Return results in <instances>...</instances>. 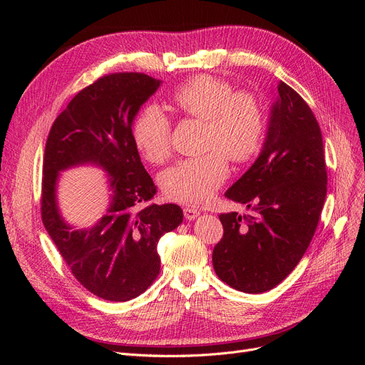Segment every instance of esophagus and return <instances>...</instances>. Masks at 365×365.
<instances>
[{
	"mask_svg": "<svg viewBox=\"0 0 365 365\" xmlns=\"http://www.w3.org/2000/svg\"><path fill=\"white\" fill-rule=\"evenodd\" d=\"M183 213H185V217H186L187 220H194V219H197V217L200 216V210L195 208V207H192V205H186V207L183 208Z\"/></svg>",
	"mask_w": 365,
	"mask_h": 365,
	"instance_id": "obj_1",
	"label": "esophagus"
}]
</instances>
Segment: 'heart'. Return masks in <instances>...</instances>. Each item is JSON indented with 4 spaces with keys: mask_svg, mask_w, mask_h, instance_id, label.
Wrapping results in <instances>:
<instances>
[{
    "mask_svg": "<svg viewBox=\"0 0 365 365\" xmlns=\"http://www.w3.org/2000/svg\"><path fill=\"white\" fill-rule=\"evenodd\" d=\"M173 103L186 117L205 123L207 155L189 158L165 170L161 186L168 198L204 204L229 176L225 155L242 164L257 155L263 143L264 120L255 96L234 93L231 84L212 75H198L173 93ZM171 123L157 106H145L133 123V139L149 163H161L170 153Z\"/></svg>",
    "mask_w": 365,
    "mask_h": 365,
    "instance_id": "heart-1",
    "label": "heart"
}]
</instances>
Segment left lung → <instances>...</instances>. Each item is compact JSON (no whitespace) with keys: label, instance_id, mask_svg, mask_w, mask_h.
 Returning a JSON list of instances; mask_svg holds the SVG:
<instances>
[{"label":"left lung","instance_id":"obj_1","mask_svg":"<svg viewBox=\"0 0 365 365\" xmlns=\"http://www.w3.org/2000/svg\"><path fill=\"white\" fill-rule=\"evenodd\" d=\"M269 127L255 164L226 190L252 216L220 215L223 238L213 250L216 275L244 293L272 290L312 241L327 195L322 136L302 96L279 81Z\"/></svg>","mask_w":365,"mask_h":365}]
</instances>
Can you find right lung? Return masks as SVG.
<instances>
[{
  "label": "right lung",
  "instance_id": "1",
  "mask_svg": "<svg viewBox=\"0 0 365 365\" xmlns=\"http://www.w3.org/2000/svg\"><path fill=\"white\" fill-rule=\"evenodd\" d=\"M160 86V80L139 72L102 76L69 102L46 143L43 223L73 277L90 293L110 302H127L146 292L160 274V238L183 220L176 204H149L157 186L133 139L134 117ZM84 163L108 173L113 194L103 219L78 232L60 216L55 186L61 170Z\"/></svg>",
  "mask_w": 365,
  "mask_h": 365
}]
</instances>
